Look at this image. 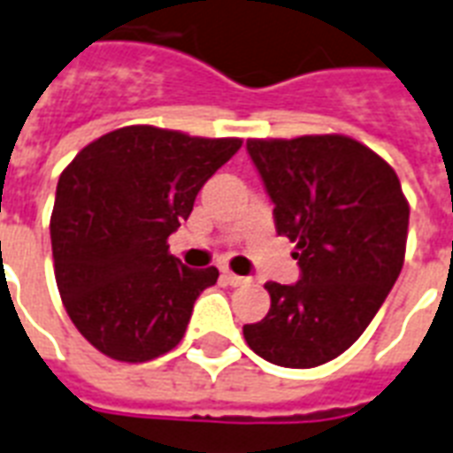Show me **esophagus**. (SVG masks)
Instances as JSON below:
<instances>
[{"label": "esophagus", "mask_w": 453, "mask_h": 453, "mask_svg": "<svg viewBox=\"0 0 453 453\" xmlns=\"http://www.w3.org/2000/svg\"><path fill=\"white\" fill-rule=\"evenodd\" d=\"M222 279L229 284V287H246V284L253 281L250 277H241V274H234V272H224Z\"/></svg>", "instance_id": "34e87169"}]
</instances>
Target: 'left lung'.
Returning <instances> with one entry per match:
<instances>
[{
  "label": "left lung",
  "instance_id": "left-lung-1",
  "mask_svg": "<svg viewBox=\"0 0 453 453\" xmlns=\"http://www.w3.org/2000/svg\"><path fill=\"white\" fill-rule=\"evenodd\" d=\"M246 148L277 234L298 248L301 279L267 281L270 312L243 325V336L274 365L315 368L346 351L392 291L406 253L408 203L392 166L346 135Z\"/></svg>",
  "mask_w": 453,
  "mask_h": 453
}]
</instances>
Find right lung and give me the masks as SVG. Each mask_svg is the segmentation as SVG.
<instances>
[{
  "mask_svg": "<svg viewBox=\"0 0 453 453\" xmlns=\"http://www.w3.org/2000/svg\"><path fill=\"white\" fill-rule=\"evenodd\" d=\"M239 138H190L126 126L78 152L54 198V277L78 332L97 351L145 363L172 351L217 267L190 270L166 239Z\"/></svg>",
  "mask_w": 453,
  "mask_h": 453,
  "instance_id": "add662e5",
  "label": "right lung"
}]
</instances>
